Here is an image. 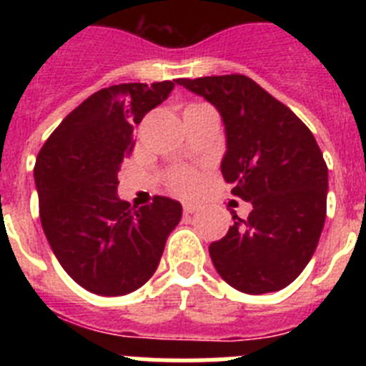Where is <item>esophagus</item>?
<instances>
[{
    "mask_svg": "<svg viewBox=\"0 0 366 366\" xmlns=\"http://www.w3.org/2000/svg\"><path fill=\"white\" fill-rule=\"evenodd\" d=\"M198 209H199L198 203H192V202L183 203V212H185V214H194V212L198 211Z\"/></svg>",
    "mask_w": 366,
    "mask_h": 366,
    "instance_id": "obj_1",
    "label": "esophagus"
}]
</instances>
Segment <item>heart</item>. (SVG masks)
<instances>
[{
    "label": "heart",
    "mask_w": 366,
    "mask_h": 366,
    "mask_svg": "<svg viewBox=\"0 0 366 366\" xmlns=\"http://www.w3.org/2000/svg\"><path fill=\"white\" fill-rule=\"evenodd\" d=\"M168 185L177 194H190L198 189L199 174L189 167L174 168L168 172Z\"/></svg>",
    "instance_id": "1"
}]
</instances>
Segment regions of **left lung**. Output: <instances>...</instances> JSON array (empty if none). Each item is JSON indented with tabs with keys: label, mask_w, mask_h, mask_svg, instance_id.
<instances>
[{
	"label": "left lung",
	"mask_w": 366,
	"mask_h": 366,
	"mask_svg": "<svg viewBox=\"0 0 366 366\" xmlns=\"http://www.w3.org/2000/svg\"><path fill=\"white\" fill-rule=\"evenodd\" d=\"M176 82L219 112L223 179L253 205L245 219L232 214L227 234L209 245L212 264L238 292H279L308 266L321 238L328 194L321 148L292 109L245 74Z\"/></svg>",
	"instance_id": "left-lung-1"
}]
</instances>
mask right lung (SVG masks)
<instances>
[{
  "instance_id": "1",
  "label": "right lung",
  "mask_w": 366,
  "mask_h": 366,
  "mask_svg": "<svg viewBox=\"0 0 366 366\" xmlns=\"http://www.w3.org/2000/svg\"><path fill=\"white\" fill-rule=\"evenodd\" d=\"M172 89L170 80L104 87L74 108L38 154L41 227L60 266L87 292L117 297L139 290L179 223L176 199L155 196L137 209L117 196L134 126Z\"/></svg>"
}]
</instances>
